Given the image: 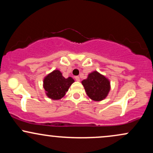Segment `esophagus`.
<instances>
[{
  "label": "esophagus",
  "instance_id": "34e87169",
  "mask_svg": "<svg viewBox=\"0 0 153 153\" xmlns=\"http://www.w3.org/2000/svg\"><path fill=\"white\" fill-rule=\"evenodd\" d=\"M75 80H76V81H78V82H79V81H80V77H78V76L75 77Z\"/></svg>",
  "mask_w": 153,
  "mask_h": 153
}]
</instances>
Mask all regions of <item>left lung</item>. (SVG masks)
<instances>
[{"label": "left lung", "mask_w": 153, "mask_h": 153, "mask_svg": "<svg viewBox=\"0 0 153 153\" xmlns=\"http://www.w3.org/2000/svg\"><path fill=\"white\" fill-rule=\"evenodd\" d=\"M81 82L88 96L95 101L106 99L111 89L110 80L97 71L89 73Z\"/></svg>", "instance_id": "8db88e82"}]
</instances>
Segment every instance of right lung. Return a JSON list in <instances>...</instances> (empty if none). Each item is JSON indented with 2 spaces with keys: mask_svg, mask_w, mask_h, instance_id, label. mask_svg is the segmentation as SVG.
Here are the masks:
<instances>
[{
  "mask_svg": "<svg viewBox=\"0 0 153 153\" xmlns=\"http://www.w3.org/2000/svg\"><path fill=\"white\" fill-rule=\"evenodd\" d=\"M74 82L71 77L64 78L59 70H54L45 77L43 87L47 97L52 100H59L64 97Z\"/></svg>",
  "mask_w": 153,
  "mask_h": 153,
  "instance_id": "add662e5",
  "label": "right lung"
}]
</instances>
